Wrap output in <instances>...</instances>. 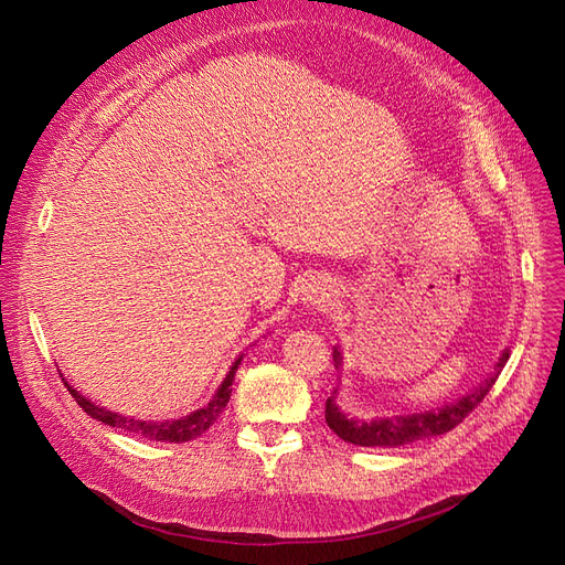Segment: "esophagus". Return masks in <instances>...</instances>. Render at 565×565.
Here are the masks:
<instances>
[{
  "label": "esophagus",
  "mask_w": 565,
  "mask_h": 565,
  "mask_svg": "<svg viewBox=\"0 0 565 565\" xmlns=\"http://www.w3.org/2000/svg\"><path fill=\"white\" fill-rule=\"evenodd\" d=\"M301 299H303L306 309L320 311V309H324V306H330L332 295L324 292V287H309V289H303V297Z\"/></svg>",
  "instance_id": "34e87169"
}]
</instances>
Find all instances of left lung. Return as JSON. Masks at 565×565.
<instances>
[{
    "mask_svg": "<svg viewBox=\"0 0 565 565\" xmlns=\"http://www.w3.org/2000/svg\"><path fill=\"white\" fill-rule=\"evenodd\" d=\"M332 358H334V367L341 372V367H344V355H341L339 347L332 349ZM507 361H509V349L500 353L498 363H494L488 377L478 386H473L469 393H465V396L434 409H422V413H413V415H391V417H372V419L349 417L344 409L337 405L339 388H334L328 403H324V422H328L330 429L341 440L353 443V446H363V448H401L424 438L443 436L452 431L455 426L488 396V391L492 388L494 380L500 377Z\"/></svg>",
    "mask_w": 565,
    "mask_h": 565,
    "instance_id": "8db88e82",
    "label": "left lung"
}]
</instances>
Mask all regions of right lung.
<instances>
[{
  "label": "right lung",
  "instance_id": "right-lung-1",
  "mask_svg": "<svg viewBox=\"0 0 565 565\" xmlns=\"http://www.w3.org/2000/svg\"><path fill=\"white\" fill-rule=\"evenodd\" d=\"M243 355L241 353L235 358V363L231 365V370L226 372L224 382L218 384L216 393L210 398V403L200 407V409H193L191 415L185 417H179V419H162V422H152V419H134V417H127V415H119V413H113V409H106V407H98L96 403H92L89 398H84L82 393L77 388H73L71 384L65 382L67 391L73 393V398L77 401V405L87 413L92 419L96 422H104L108 426H115V429H122L131 436H141V438H148V440H162V443H185V440H193L198 436H202L204 431L210 429V426L218 419V415L224 413V407L228 405L231 401V384L235 380V370L237 365L243 363Z\"/></svg>",
  "mask_w": 565,
  "mask_h": 565
}]
</instances>
